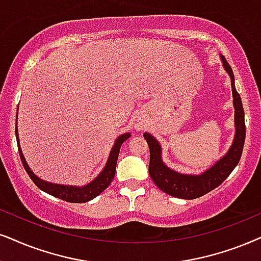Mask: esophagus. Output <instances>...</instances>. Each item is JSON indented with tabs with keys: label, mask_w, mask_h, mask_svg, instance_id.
<instances>
[{
	"label": "esophagus",
	"mask_w": 261,
	"mask_h": 261,
	"mask_svg": "<svg viewBox=\"0 0 261 261\" xmlns=\"http://www.w3.org/2000/svg\"><path fill=\"white\" fill-rule=\"evenodd\" d=\"M137 128H138V130H141V128H142V127H141V126H137Z\"/></svg>",
	"instance_id": "esophagus-1"
}]
</instances>
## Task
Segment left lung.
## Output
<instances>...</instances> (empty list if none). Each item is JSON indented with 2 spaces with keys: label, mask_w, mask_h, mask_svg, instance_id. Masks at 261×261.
Segmentation results:
<instances>
[{
  "label": "left lung",
  "mask_w": 261,
  "mask_h": 261,
  "mask_svg": "<svg viewBox=\"0 0 261 261\" xmlns=\"http://www.w3.org/2000/svg\"><path fill=\"white\" fill-rule=\"evenodd\" d=\"M224 67L230 78H231L233 106H235V126L236 134L232 146L230 147L225 156H223L210 170L204 171L199 176L191 174H182L169 169L161 160V147L158 141L149 134H144V140L147 141L150 151L149 161V176L156 187L164 193L171 196L184 200H194L197 197L210 193L211 190L219 187L224 180L229 177L233 169L237 166L243 150V144L246 140V125H245V111L242 107L240 94L236 91L233 72L227 64L226 59L222 57Z\"/></svg>",
  "instance_id": "8db88e82"
}]
</instances>
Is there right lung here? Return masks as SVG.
Instances as JSON below:
<instances>
[{
  "label": "right lung",
  "mask_w": 261,
  "mask_h": 261,
  "mask_svg": "<svg viewBox=\"0 0 261 261\" xmlns=\"http://www.w3.org/2000/svg\"><path fill=\"white\" fill-rule=\"evenodd\" d=\"M15 136H16V142H18V149H19V155H20L21 163L24 165V169L26 172H28L29 177L32 179V182H34L41 190L45 191L47 194H50L53 196L58 197V199H61L72 203H82V202H88V201H90L94 199V197L100 195L102 191L106 189V188L112 183V180H113L114 174H115V169H117V160H118V155H119L120 147L121 144H123L124 142L130 137V134H124L117 138V141H115L114 146L111 150L110 158H108L106 166H105V169L102 170V172L98 174V176L95 178L91 183H89L88 186L81 187V188L51 184V183L44 182V180L39 179L37 176H35V173L30 170L29 165L26 164L25 158L24 155H22V151L20 149V146H19L18 128H16V126H15Z\"/></svg>",
  "instance_id": "add662e5"
}]
</instances>
